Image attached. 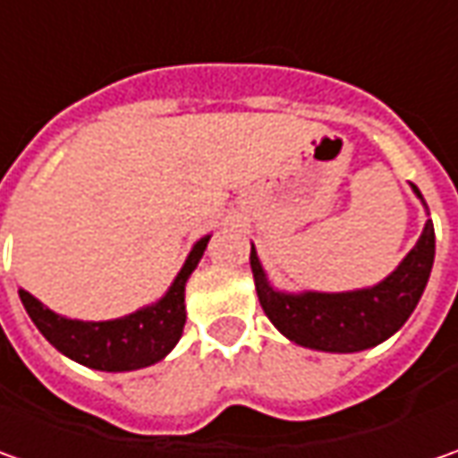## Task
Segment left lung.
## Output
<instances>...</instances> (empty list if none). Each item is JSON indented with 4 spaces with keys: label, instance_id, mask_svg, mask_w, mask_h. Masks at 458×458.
<instances>
[{
    "label": "left lung",
    "instance_id": "obj_1",
    "mask_svg": "<svg viewBox=\"0 0 458 458\" xmlns=\"http://www.w3.org/2000/svg\"><path fill=\"white\" fill-rule=\"evenodd\" d=\"M420 196V191L413 185ZM423 199V196H420ZM436 255L431 219L408 257L375 288L352 293H277L267 283L255 247L250 265L255 273L259 306L273 326L291 342L321 352H361L393 336L408 321L426 291Z\"/></svg>",
    "mask_w": 458,
    "mask_h": 458
}]
</instances>
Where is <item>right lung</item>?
I'll return each instance as SVG.
<instances>
[{
	"mask_svg": "<svg viewBox=\"0 0 458 458\" xmlns=\"http://www.w3.org/2000/svg\"><path fill=\"white\" fill-rule=\"evenodd\" d=\"M208 237L196 242L170 291L150 308L116 321H71L45 308L20 288L22 306L58 352L83 367L101 372H127L160 361L178 344L185 326V280L196 270Z\"/></svg>",
	"mask_w": 458,
	"mask_h": 458,
	"instance_id": "right-lung-1",
	"label": "right lung"
}]
</instances>
